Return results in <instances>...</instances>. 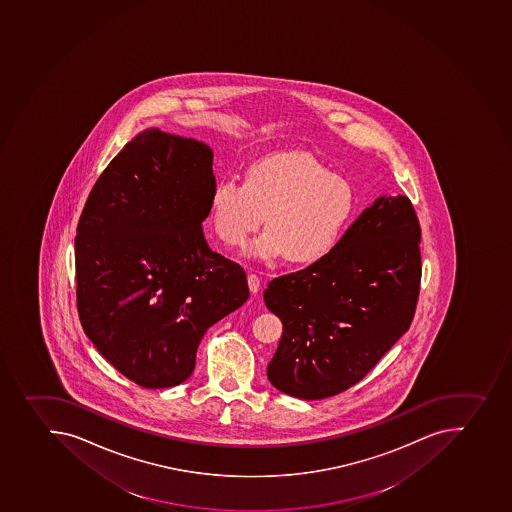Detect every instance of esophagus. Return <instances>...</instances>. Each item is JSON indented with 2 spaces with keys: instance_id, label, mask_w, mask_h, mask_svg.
Returning a JSON list of instances; mask_svg holds the SVG:
<instances>
[{
  "instance_id": "1",
  "label": "esophagus",
  "mask_w": 512,
  "mask_h": 512,
  "mask_svg": "<svg viewBox=\"0 0 512 512\" xmlns=\"http://www.w3.org/2000/svg\"><path fill=\"white\" fill-rule=\"evenodd\" d=\"M248 286L251 294H258L261 281H259V277L256 274H248Z\"/></svg>"
}]
</instances>
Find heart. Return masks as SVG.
Wrapping results in <instances>:
<instances>
[{
    "mask_svg": "<svg viewBox=\"0 0 512 512\" xmlns=\"http://www.w3.org/2000/svg\"><path fill=\"white\" fill-rule=\"evenodd\" d=\"M355 189L310 152H284L251 164L246 182L223 179L210 198L213 230L240 246L268 215L269 230L249 246L254 258L312 264L337 248L355 220Z\"/></svg>",
    "mask_w": 512,
    "mask_h": 512,
    "instance_id": "b5f03b06",
    "label": "heart"
}]
</instances>
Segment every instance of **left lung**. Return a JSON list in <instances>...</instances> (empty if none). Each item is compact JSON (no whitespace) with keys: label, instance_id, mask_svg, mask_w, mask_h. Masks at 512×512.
Instances as JSON below:
<instances>
[{"label":"left lung","instance_id":"8db88e82","mask_svg":"<svg viewBox=\"0 0 512 512\" xmlns=\"http://www.w3.org/2000/svg\"><path fill=\"white\" fill-rule=\"evenodd\" d=\"M420 225L406 195L376 198L337 248L276 277L264 302L281 318L272 386L317 401L355 386L409 330L419 299Z\"/></svg>","mask_w":512,"mask_h":512}]
</instances>
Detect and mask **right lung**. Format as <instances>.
I'll use <instances>...</instances> for the list:
<instances>
[{
	"mask_svg": "<svg viewBox=\"0 0 512 512\" xmlns=\"http://www.w3.org/2000/svg\"><path fill=\"white\" fill-rule=\"evenodd\" d=\"M213 152L146 129L93 185L75 236L77 309L98 353L133 383H184L203 335L248 300L246 272L208 246Z\"/></svg>",
	"mask_w": 512,
	"mask_h": 512,
	"instance_id": "obj_1",
	"label": "right lung"
}]
</instances>
